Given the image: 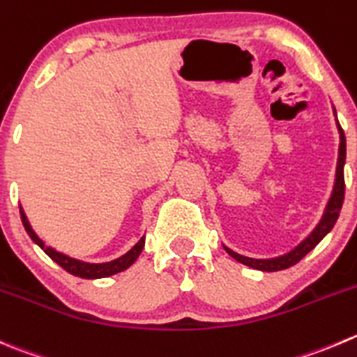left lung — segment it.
<instances>
[{"mask_svg": "<svg viewBox=\"0 0 357 357\" xmlns=\"http://www.w3.org/2000/svg\"><path fill=\"white\" fill-rule=\"evenodd\" d=\"M338 122V120H337ZM338 130H340V151H338V165H337V179H335V188L333 193H331V199L328 202L326 213H324L323 220L321 223L314 228L312 234L302 242V244L296 245L291 252L284 256H279V258L274 259H252L248 258V256H242L234 252L231 249H227L228 255L231 256L237 261L244 263V265L251 266V268H256V271H263V272H278V271H284V268H289V266L296 265L307 252L312 251L321 241H323L324 235L335 227L338 220V214H340L342 204H344V195H345V181H344V164H345V134L342 130L340 123H338Z\"/></svg>", "mask_w": 357, "mask_h": 357, "instance_id": "left-lung-1", "label": "left lung"}]
</instances>
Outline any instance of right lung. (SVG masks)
Here are the masks:
<instances>
[{"label": "right lung", "instance_id": "1", "mask_svg": "<svg viewBox=\"0 0 357 357\" xmlns=\"http://www.w3.org/2000/svg\"><path fill=\"white\" fill-rule=\"evenodd\" d=\"M20 218H22V225L24 228H26L27 234H29V237L33 238V241L36 242V244L40 245V248L43 249V251L47 252V255L50 256L59 266H62V268H64L66 272H69L71 275H76V278H82V279H99V278H108V275L119 274V272L126 271V268H129V266L136 261L137 256L141 255V251H143L144 248V237H141V241L137 242V244L134 245L127 255L120 256L119 259H113V261H108V263H83V261H78V259L69 258V256L62 255V252L54 251L52 248H47V245L43 244V241L38 238V235L33 231V228H31L29 221H27L26 214L22 213V209H20Z\"/></svg>", "mask_w": 357, "mask_h": 357}]
</instances>
